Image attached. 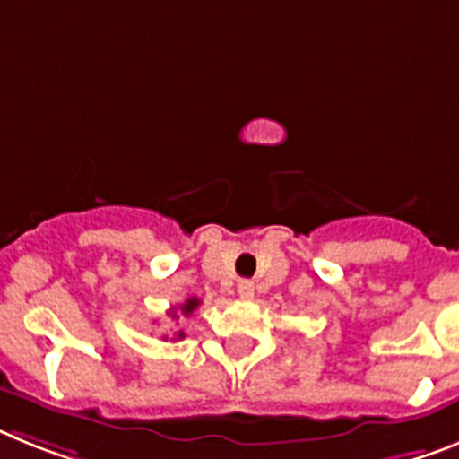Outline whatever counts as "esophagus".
<instances>
[{
  "label": "esophagus",
  "instance_id": "1",
  "mask_svg": "<svg viewBox=\"0 0 459 459\" xmlns=\"http://www.w3.org/2000/svg\"><path fill=\"white\" fill-rule=\"evenodd\" d=\"M238 294H240L242 301H252V299H254V282H252V280H240V282H238Z\"/></svg>",
  "mask_w": 459,
  "mask_h": 459
}]
</instances>
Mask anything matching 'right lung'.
I'll return each instance as SVG.
<instances>
[{"mask_svg": "<svg viewBox=\"0 0 459 459\" xmlns=\"http://www.w3.org/2000/svg\"><path fill=\"white\" fill-rule=\"evenodd\" d=\"M200 306V299H195V296H191V299H186V301L182 303V306H179V313L184 315V317H188V315H194V310L195 307ZM177 310V307H175ZM175 310H172V319L177 317V313ZM184 338V331H177V341H182Z\"/></svg>", "mask_w": 459, "mask_h": 459, "instance_id": "add662e5", "label": "right lung"}]
</instances>
